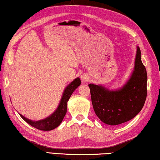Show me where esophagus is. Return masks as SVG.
I'll return each mask as SVG.
<instances>
[{"label":"esophagus","mask_w":160,"mask_h":160,"mask_svg":"<svg viewBox=\"0 0 160 160\" xmlns=\"http://www.w3.org/2000/svg\"><path fill=\"white\" fill-rule=\"evenodd\" d=\"M80 78H81V80H82V82H88V81L89 80V75L87 73H83L80 76Z\"/></svg>","instance_id":"esophagus-1"}]
</instances>
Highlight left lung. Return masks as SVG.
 I'll return each instance as SVG.
<instances>
[{
	"mask_svg": "<svg viewBox=\"0 0 160 160\" xmlns=\"http://www.w3.org/2000/svg\"><path fill=\"white\" fill-rule=\"evenodd\" d=\"M147 80L146 69L137 46L133 70L122 87L110 90L103 85L89 84L93 108L97 117L109 125H118L132 120L144 106Z\"/></svg>",
	"mask_w": 160,
	"mask_h": 160,
	"instance_id": "obj_1",
	"label": "left lung"
}]
</instances>
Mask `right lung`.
<instances>
[{
    "label": "right lung",
    "mask_w": 160,
    "mask_h": 160,
    "mask_svg": "<svg viewBox=\"0 0 160 160\" xmlns=\"http://www.w3.org/2000/svg\"><path fill=\"white\" fill-rule=\"evenodd\" d=\"M81 84V81L79 78H76L74 80L66 86L65 89L63 90V94L62 96L59 106L57 108L56 110L51 114L48 118L38 121H33L29 120L24 116L19 114L22 118L28 124H29L32 127H35L38 129L43 131H50L54 129L62 123L63 118L66 114L67 111V102L70 98L75 89L78 88Z\"/></svg>",
    "instance_id": "add662e5"
}]
</instances>
